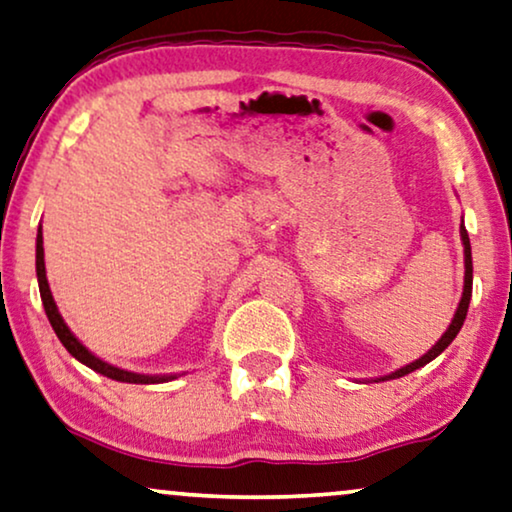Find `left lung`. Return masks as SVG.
<instances>
[{
    "label": "left lung",
    "instance_id": "1",
    "mask_svg": "<svg viewBox=\"0 0 512 512\" xmlns=\"http://www.w3.org/2000/svg\"><path fill=\"white\" fill-rule=\"evenodd\" d=\"M461 241H463V252H466V281H463V297H461V302H459V309H456V313H454L452 325L447 327V332H445V335L440 337V342L435 344L433 349L426 353V356H421V358L417 360V363L407 365V367H403V370H398V372L388 374V377H384V379H398V377H405V374H410V372H414V370H419V367H424L426 363H431V360H433V358H438L440 353L445 351L447 346L454 342V337L459 335V330H461L463 320H466V313H468L470 295H473V255H470V238H468V231L463 229V227H461Z\"/></svg>",
    "mask_w": 512,
    "mask_h": 512
}]
</instances>
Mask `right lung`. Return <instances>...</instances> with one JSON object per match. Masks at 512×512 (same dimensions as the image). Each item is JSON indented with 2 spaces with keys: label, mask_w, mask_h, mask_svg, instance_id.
<instances>
[{
  "label": "right lung",
  "mask_w": 512,
  "mask_h": 512,
  "mask_svg": "<svg viewBox=\"0 0 512 512\" xmlns=\"http://www.w3.org/2000/svg\"><path fill=\"white\" fill-rule=\"evenodd\" d=\"M42 229H39L37 234V281H39V295H42V302H44V309H46V316H49V323L53 330H56V335L60 342L67 351L72 353L74 358L79 360V363H84L91 367V370L105 374L109 379H117V381H126V384H163V381H170L175 377H145V374H135V372H126V370H119V367H112L107 363H102L100 358H95L91 351L86 349L84 344L79 342L77 337L72 335L70 330H67V325L63 323V318H60L58 313V306L53 302L51 297V290H49V281H46V267H44V245H42Z\"/></svg>",
  "instance_id": "1"
}]
</instances>
